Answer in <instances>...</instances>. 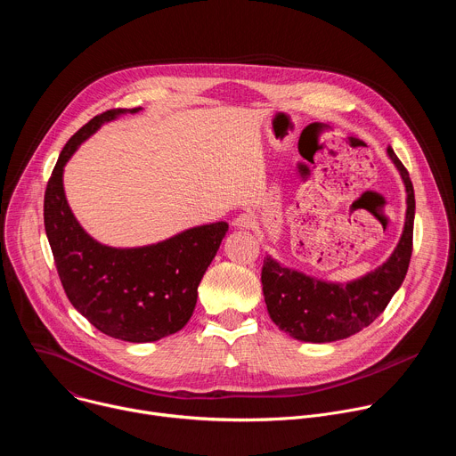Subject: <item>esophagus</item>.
I'll list each match as a JSON object with an SVG mask.
<instances>
[{"mask_svg": "<svg viewBox=\"0 0 456 456\" xmlns=\"http://www.w3.org/2000/svg\"><path fill=\"white\" fill-rule=\"evenodd\" d=\"M234 225L238 229H245L247 231V229H254L257 225V222H256V216L252 213H241L240 216L234 218Z\"/></svg>", "mask_w": 456, "mask_h": 456, "instance_id": "esophagus-1", "label": "esophagus"}]
</instances>
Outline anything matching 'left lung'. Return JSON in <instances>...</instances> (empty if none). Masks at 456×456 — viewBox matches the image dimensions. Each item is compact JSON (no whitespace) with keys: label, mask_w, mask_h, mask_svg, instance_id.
Wrapping results in <instances>:
<instances>
[{"label":"left lung","mask_w":456,"mask_h":456,"mask_svg":"<svg viewBox=\"0 0 456 456\" xmlns=\"http://www.w3.org/2000/svg\"><path fill=\"white\" fill-rule=\"evenodd\" d=\"M406 187V222L403 236L386 262L366 276L332 283L283 267L267 256L262 285L267 310L276 327L305 343H332L346 339L371 324L403 285L413 250L415 192L410 173L387 146Z\"/></svg>","instance_id":"1"}]
</instances>
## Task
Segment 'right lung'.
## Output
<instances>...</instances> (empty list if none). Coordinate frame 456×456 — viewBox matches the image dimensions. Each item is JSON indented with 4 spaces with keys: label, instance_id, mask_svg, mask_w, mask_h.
<instances>
[{
    "label": "right lung",
    "instance_id": "obj_1",
    "mask_svg": "<svg viewBox=\"0 0 456 456\" xmlns=\"http://www.w3.org/2000/svg\"><path fill=\"white\" fill-rule=\"evenodd\" d=\"M141 110H108L85 124L62 148L45 191V231L64 292L97 330L127 343H153L185 327L229 229L216 222L117 248L94 240L76 220L64 197V166L104 122Z\"/></svg>",
    "mask_w": 456,
    "mask_h": 456
}]
</instances>
